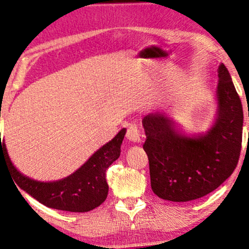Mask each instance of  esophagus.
<instances>
[{
    "label": "esophagus",
    "instance_id": "obj_1",
    "mask_svg": "<svg viewBox=\"0 0 249 249\" xmlns=\"http://www.w3.org/2000/svg\"><path fill=\"white\" fill-rule=\"evenodd\" d=\"M127 139L132 142H140L141 136L140 131L136 124H130L127 130Z\"/></svg>",
    "mask_w": 249,
    "mask_h": 249
}]
</instances>
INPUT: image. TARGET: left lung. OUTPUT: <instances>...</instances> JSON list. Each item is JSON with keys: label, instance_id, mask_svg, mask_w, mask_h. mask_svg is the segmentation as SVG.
I'll use <instances>...</instances> for the list:
<instances>
[{"label": "left lung", "instance_id": "8db88e82", "mask_svg": "<svg viewBox=\"0 0 249 249\" xmlns=\"http://www.w3.org/2000/svg\"><path fill=\"white\" fill-rule=\"evenodd\" d=\"M217 73L216 114L207 131L185 133L164 112L142 119L151 189L161 199L185 202L204 197L226 180L237 166L243 106L223 63Z\"/></svg>", "mask_w": 249, "mask_h": 249}]
</instances>
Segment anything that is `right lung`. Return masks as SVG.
Wrapping results in <instances>:
<instances>
[{
  "label": "right lung",
  "instance_id": "obj_1",
  "mask_svg": "<svg viewBox=\"0 0 249 249\" xmlns=\"http://www.w3.org/2000/svg\"><path fill=\"white\" fill-rule=\"evenodd\" d=\"M125 128L103 144L79 169L68 177L54 181H40L23 175L11 161L6 144L1 142V162L10 168L13 180L25 193L50 208L72 213H87L100 206L108 196L106 171L119 158Z\"/></svg>",
  "mask_w": 249,
  "mask_h": 249
}]
</instances>
